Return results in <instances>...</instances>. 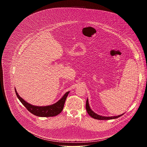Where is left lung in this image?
Wrapping results in <instances>:
<instances>
[{
    "mask_svg": "<svg viewBox=\"0 0 147 147\" xmlns=\"http://www.w3.org/2000/svg\"><path fill=\"white\" fill-rule=\"evenodd\" d=\"M86 109L87 111L88 112V113L90 115L91 117H92V118H94L95 119H98V120H109V119H116L118 118L119 117H120L121 116H122L123 114L121 115H119L117 116H112V117H105V116H102L100 115H97L96 113H94L90 108V105H89V103H88V99H87L86 101Z\"/></svg>",
    "mask_w": 147,
    "mask_h": 147,
    "instance_id": "8db88e82",
    "label": "left lung"
}]
</instances>
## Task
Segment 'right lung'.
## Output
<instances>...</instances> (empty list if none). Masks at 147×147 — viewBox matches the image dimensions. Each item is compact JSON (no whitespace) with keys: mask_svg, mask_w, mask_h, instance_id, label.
<instances>
[{"mask_svg":"<svg viewBox=\"0 0 147 147\" xmlns=\"http://www.w3.org/2000/svg\"><path fill=\"white\" fill-rule=\"evenodd\" d=\"M15 92L20 101L22 103L27 109L33 115L39 117H52L60 113L63 109L65 102L70 92L69 91L67 92L58 102L52 105L47 107H36L28 103L23 98H21L17 94L16 88Z\"/></svg>","mask_w":147,"mask_h":147,"instance_id":"add662e5","label":"right lung"}]
</instances>
